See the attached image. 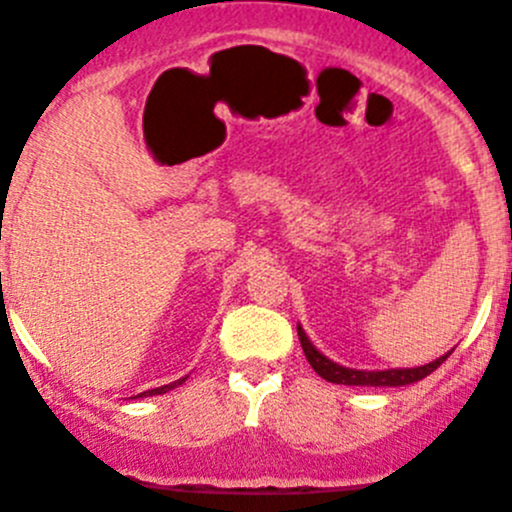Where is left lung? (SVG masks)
<instances>
[{"label":"left lung","mask_w":512,"mask_h":512,"mask_svg":"<svg viewBox=\"0 0 512 512\" xmlns=\"http://www.w3.org/2000/svg\"><path fill=\"white\" fill-rule=\"evenodd\" d=\"M299 330V340L303 347V355H306L308 364L313 367V372L318 376H323L325 381L330 384H345V386H408L415 384V381L425 379V376L435 372L445 359L452 355V350L445 352L442 357L432 359V362L423 364V367H411V369H381V372H367V369H350V367H342V364L333 362L323 355V352L316 350L311 340H308L306 330L301 328V323L296 325Z\"/></svg>","instance_id":"obj_1"}]
</instances>
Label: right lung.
Masks as SVG:
<instances>
[{
  "label": "right lung",
  "instance_id": "right-lung-1",
  "mask_svg": "<svg viewBox=\"0 0 512 512\" xmlns=\"http://www.w3.org/2000/svg\"><path fill=\"white\" fill-rule=\"evenodd\" d=\"M184 381H187V376H182V379L172 381V384H167V386H157V389L143 391V393H138V396H131V398H143V396H160V393H167V391L177 389V386H182V384H184Z\"/></svg>",
  "mask_w": 512,
  "mask_h": 512
}]
</instances>
